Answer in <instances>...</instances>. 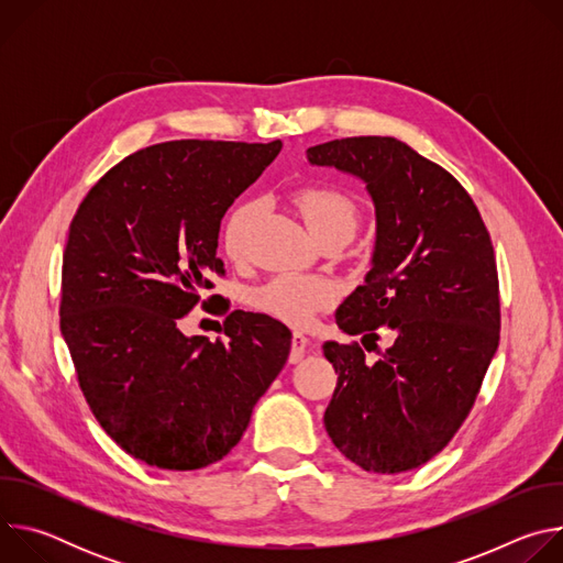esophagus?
<instances>
[{"label": "esophagus", "mask_w": 563, "mask_h": 563, "mask_svg": "<svg viewBox=\"0 0 563 563\" xmlns=\"http://www.w3.org/2000/svg\"><path fill=\"white\" fill-rule=\"evenodd\" d=\"M309 345V339L302 332H294L291 334V352H289V361L298 363L305 356V350Z\"/></svg>", "instance_id": "1"}]
</instances>
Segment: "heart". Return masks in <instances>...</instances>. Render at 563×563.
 Segmentation results:
<instances>
[{"instance_id": "obj_1", "label": "heart", "mask_w": 563, "mask_h": 563, "mask_svg": "<svg viewBox=\"0 0 563 563\" xmlns=\"http://www.w3.org/2000/svg\"><path fill=\"white\" fill-rule=\"evenodd\" d=\"M296 202L313 235L332 227H354L358 220L352 198L334 187H307L298 191ZM258 216L256 202H240L222 229L224 250L231 258H243L247 238ZM336 289L330 280L309 274H280L254 291V305L291 325H307L309 320L332 305Z\"/></svg>"}]
</instances>
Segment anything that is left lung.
I'll return each instance as SVG.
<instances>
[{
	"instance_id": "obj_1",
	"label": "left lung",
	"mask_w": 563,
	"mask_h": 563,
	"mask_svg": "<svg viewBox=\"0 0 563 563\" xmlns=\"http://www.w3.org/2000/svg\"><path fill=\"white\" fill-rule=\"evenodd\" d=\"M309 165L365 183L376 213L372 269L336 309L358 343L328 341L339 380L325 430L343 456L376 474L428 463L472 410L499 347V278L490 233L467 191L396 137L361 135L307 148Z\"/></svg>"
}]
</instances>
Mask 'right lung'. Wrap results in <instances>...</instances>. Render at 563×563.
<instances>
[{
  "mask_svg": "<svg viewBox=\"0 0 563 563\" xmlns=\"http://www.w3.org/2000/svg\"><path fill=\"white\" fill-rule=\"evenodd\" d=\"M280 148L146 146L107 172L70 222L62 336L98 423L146 465L200 470L227 456L287 363L291 332L267 313L231 311L216 343L178 328L209 276L224 274L222 216Z\"/></svg>",
  "mask_w": 563,
  "mask_h": 563,
  "instance_id": "obj_1",
  "label": "right lung"
}]
</instances>
